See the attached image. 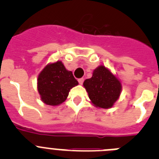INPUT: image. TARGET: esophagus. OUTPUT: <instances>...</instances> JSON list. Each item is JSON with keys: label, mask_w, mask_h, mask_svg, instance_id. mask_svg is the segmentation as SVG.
I'll list each match as a JSON object with an SVG mask.
<instances>
[{"label": "esophagus", "mask_w": 159, "mask_h": 159, "mask_svg": "<svg viewBox=\"0 0 159 159\" xmlns=\"http://www.w3.org/2000/svg\"><path fill=\"white\" fill-rule=\"evenodd\" d=\"M84 81V78H80V79H79V80H78V82H79V84H83Z\"/></svg>", "instance_id": "34e87169"}]
</instances>
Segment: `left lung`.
I'll return each instance as SVG.
<instances>
[{
  "mask_svg": "<svg viewBox=\"0 0 159 159\" xmlns=\"http://www.w3.org/2000/svg\"><path fill=\"white\" fill-rule=\"evenodd\" d=\"M84 86L92 103L105 109L113 106L122 90L121 83L104 66L95 68L92 77L84 81Z\"/></svg>",
  "mask_w": 159,
  "mask_h": 159,
  "instance_id": "left-lung-1",
  "label": "left lung"
}]
</instances>
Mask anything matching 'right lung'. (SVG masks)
Segmentation results:
<instances>
[{
  "mask_svg": "<svg viewBox=\"0 0 159 159\" xmlns=\"http://www.w3.org/2000/svg\"><path fill=\"white\" fill-rule=\"evenodd\" d=\"M78 85L71 71L61 61L46 66L37 80V88L42 101L50 106H57L66 100L70 89Z\"/></svg>",
  "mask_w": 159,
  "mask_h": 159,
  "instance_id": "obj_1",
  "label": "right lung"
}]
</instances>
